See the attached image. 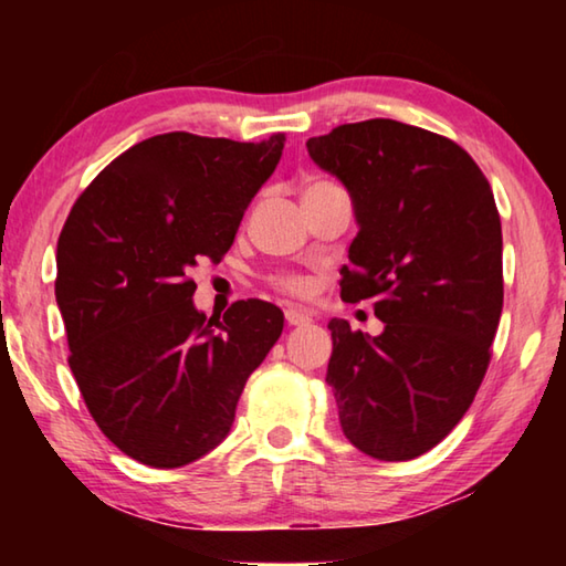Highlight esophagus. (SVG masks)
<instances>
[{"label":"esophagus","mask_w":566,"mask_h":566,"mask_svg":"<svg viewBox=\"0 0 566 566\" xmlns=\"http://www.w3.org/2000/svg\"><path fill=\"white\" fill-rule=\"evenodd\" d=\"M284 319H286V324H292V327H302V324H310L312 322L310 314L302 312V310H296V306H290V310L284 312Z\"/></svg>","instance_id":"obj_1"}]
</instances>
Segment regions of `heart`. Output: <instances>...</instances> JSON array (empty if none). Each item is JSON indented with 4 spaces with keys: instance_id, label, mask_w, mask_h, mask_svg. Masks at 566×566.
Segmentation results:
<instances>
[{
    "instance_id": "b5f03b06",
    "label": "heart",
    "mask_w": 566,
    "mask_h": 566,
    "mask_svg": "<svg viewBox=\"0 0 566 566\" xmlns=\"http://www.w3.org/2000/svg\"><path fill=\"white\" fill-rule=\"evenodd\" d=\"M319 187H332V181H312V185L306 187L304 191L319 189ZM276 286L284 290L286 294H294V296H310L312 290H314L312 280H310V276H304V274H284V276H280V280H276Z\"/></svg>"
}]
</instances>
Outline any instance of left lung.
I'll return each mask as SVG.
<instances>
[{
    "instance_id": "obj_1",
    "label": "left lung",
    "mask_w": 566,
    "mask_h": 566,
    "mask_svg": "<svg viewBox=\"0 0 566 566\" xmlns=\"http://www.w3.org/2000/svg\"><path fill=\"white\" fill-rule=\"evenodd\" d=\"M347 187L359 232L344 302H375L379 337L332 319L327 385L344 437L407 462L452 432L490 367L502 317V222L482 169L452 139L395 119L306 142Z\"/></svg>"
}]
</instances>
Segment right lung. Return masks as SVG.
<instances>
[{"mask_svg":"<svg viewBox=\"0 0 566 566\" xmlns=\"http://www.w3.org/2000/svg\"><path fill=\"white\" fill-rule=\"evenodd\" d=\"M284 142L157 134L104 167L66 217L54 294L70 369L104 437L142 464L212 452L280 339L284 314L270 302H234L222 319L199 312L191 270L229 252Z\"/></svg>","mask_w":566,"mask_h":566,"instance_id":"right-lung-1","label":"right lung"}]
</instances>
